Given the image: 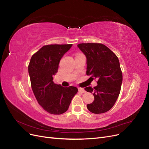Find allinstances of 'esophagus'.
<instances>
[{
  "instance_id": "1",
  "label": "esophagus",
  "mask_w": 149,
  "mask_h": 149,
  "mask_svg": "<svg viewBox=\"0 0 149 149\" xmlns=\"http://www.w3.org/2000/svg\"><path fill=\"white\" fill-rule=\"evenodd\" d=\"M78 89H79V91L80 92V93H85L86 91H85V89L84 88H78Z\"/></svg>"
}]
</instances>
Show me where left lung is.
Returning <instances> with one entry per match:
<instances>
[{
    "label": "left lung",
    "mask_w": 149,
    "mask_h": 149,
    "mask_svg": "<svg viewBox=\"0 0 149 149\" xmlns=\"http://www.w3.org/2000/svg\"><path fill=\"white\" fill-rule=\"evenodd\" d=\"M77 47L86 57V74L98 80L94 88H85L94 97L87 108L94 114L105 113L113 107L120 91L122 74L118 58L102 44L82 43Z\"/></svg>",
    "instance_id": "left-lung-1"
}]
</instances>
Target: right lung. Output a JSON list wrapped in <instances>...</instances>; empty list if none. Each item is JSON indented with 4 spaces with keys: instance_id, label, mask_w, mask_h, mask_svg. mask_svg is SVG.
I'll return each mask as SVG.
<instances>
[{
    "instance_id": "right-lung-1",
    "label": "right lung",
    "mask_w": 149,
    "mask_h": 149,
    "mask_svg": "<svg viewBox=\"0 0 149 149\" xmlns=\"http://www.w3.org/2000/svg\"><path fill=\"white\" fill-rule=\"evenodd\" d=\"M72 46H44L31 58L29 74L32 90L39 104L50 114L65 113L78 91L75 86L64 88L53 81V76L58 72L60 60Z\"/></svg>"
}]
</instances>
